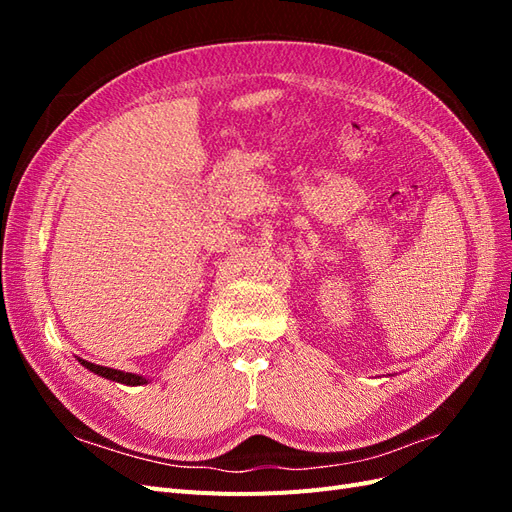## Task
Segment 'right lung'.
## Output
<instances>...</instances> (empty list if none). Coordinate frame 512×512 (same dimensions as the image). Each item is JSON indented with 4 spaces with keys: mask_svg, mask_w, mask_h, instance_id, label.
Listing matches in <instances>:
<instances>
[{
    "mask_svg": "<svg viewBox=\"0 0 512 512\" xmlns=\"http://www.w3.org/2000/svg\"><path fill=\"white\" fill-rule=\"evenodd\" d=\"M81 365H85L89 371H94V374L108 378V380H115V382H123V384H145L147 380L143 376H136V374H128V371H119V369H111V367H102V365H94L89 361L79 359Z\"/></svg>",
    "mask_w": 512,
    "mask_h": 512,
    "instance_id": "add662e5",
    "label": "right lung"
}]
</instances>
